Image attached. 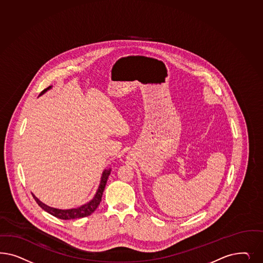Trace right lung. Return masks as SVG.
I'll list each match as a JSON object with an SVG mask.
<instances>
[{
	"mask_svg": "<svg viewBox=\"0 0 263 263\" xmlns=\"http://www.w3.org/2000/svg\"><path fill=\"white\" fill-rule=\"evenodd\" d=\"M51 88H52V86H49L48 88L44 89L43 92L40 93V96H43V93H45L47 91H49ZM110 172L111 168L103 170L102 177H101V181H100V185H99V187H98L96 194L93 195V198L90 201H88L87 203L83 204V205L77 207V208L58 209V208L50 207V206H48V205L42 202L33 193H32V195H33L34 200L36 201V203L39 204L44 211L49 213L50 215L58 218V219H61V220H73V219L84 218V217H87V216H90L98 208L99 204L101 203L102 194H103V191H104V187H105V185H106V182H107V179H108Z\"/></svg>",
	"mask_w": 263,
	"mask_h": 263,
	"instance_id": "right-lung-1",
	"label": "right lung"
}]
</instances>
